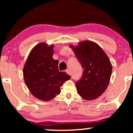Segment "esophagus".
I'll return each instance as SVG.
<instances>
[{"label":"esophagus","instance_id":"esophagus-1","mask_svg":"<svg viewBox=\"0 0 133 133\" xmlns=\"http://www.w3.org/2000/svg\"><path fill=\"white\" fill-rule=\"evenodd\" d=\"M65 72H66L67 74H68L69 75H71V71H70L69 69H67L65 70Z\"/></svg>","mask_w":133,"mask_h":133}]
</instances>
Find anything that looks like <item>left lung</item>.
Returning <instances> with one entry per match:
<instances>
[{
	"mask_svg": "<svg viewBox=\"0 0 133 133\" xmlns=\"http://www.w3.org/2000/svg\"><path fill=\"white\" fill-rule=\"evenodd\" d=\"M84 69L81 79L76 82L77 93L85 100H93L106 91L112 73V64L105 52L91 41L70 45Z\"/></svg>",
	"mask_w": 133,
	"mask_h": 133,
	"instance_id": "1",
	"label": "left lung"
}]
</instances>
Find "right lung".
Segmentation results:
<instances>
[{"instance_id": "1", "label": "right lung", "mask_w": 133, "mask_h": 133, "mask_svg": "<svg viewBox=\"0 0 133 133\" xmlns=\"http://www.w3.org/2000/svg\"><path fill=\"white\" fill-rule=\"evenodd\" d=\"M54 44L41 42L30 52L23 69L24 81L30 92L39 99L48 101L60 94V87L71 78L58 70L54 60Z\"/></svg>"}]
</instances>
